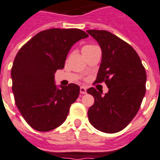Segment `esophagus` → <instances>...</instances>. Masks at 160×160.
<instances>
[{"instance_id": "obj_1", "label": "esophagus", "mask_w": 160, "mask_h": 160, "mask_svg": "<svg viewBox=\"0 0 160 160\" xmlns=\"http://www.w3.org/2000/svg\"><path fill=\"white\" fill-rule=\"evenodd\" d=\"M86 90H87V88H85V87H84V86L80 87V92L81 94H85V93H86Z\"/></svg>"}]
</instances>
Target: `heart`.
<instances>
[{
	"label": "heart",
	"mask_w": 160,
	"mask_h": 160,
	"mask_svg": "<svg viewBox=\"0 0 160 160\" xmlns=\"http://www.w3.org/2000/svg\"><path fill=\"white\" fill-rule=\"evenodd\" d=\"M95 45H84V47H83V51L84 50H88V49H93V48H95Z\"/></svg>",
	"instance_id": "heart-1"
}]
</instances>
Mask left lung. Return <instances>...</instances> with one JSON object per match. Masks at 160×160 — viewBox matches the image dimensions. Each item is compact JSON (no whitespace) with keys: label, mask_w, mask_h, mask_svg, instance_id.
Wrapping results in <instances>:
<instances>
[{"label":"left lung","mask_w":160,"mask_h":160,"mask_svg":"<svg viewBox=\"0 0 160 160\" xmlns=\"http://www.w3.org/2000/svg\"><path fill=\"white\" fill-rule=\"evenodd\" d=\"M102 49V62L95 80L105 82L109 91L104 96L94 88L87 92L94 98L88 111L95 128L115 133L135 117L146 93V73L140 58L129 44L105 30H88Z\"/></svg>","instance_id":"8db88e82"}]
</instances>
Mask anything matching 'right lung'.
Here are the masks:
<instances>
[{
	"instance_id": "add662e5",
	"label": "right lung",
	"mask_w": 160,
	"mask_h": 160,
	"mask_svg": "<svg viewBox=\"0 0 160 160\" xmlns=\"http://www.w3.org/2000/svg\"><path fill=\"white\" fill-rule=\"evenodd\" d=\"M88 37L76 28H51L32 37L19 49L11 69L15 104L27 123L40 132L58 128L80 94L76 84L58 88L54 73L64 68L72 45Z\"/></svg>"
}]
</instances>
